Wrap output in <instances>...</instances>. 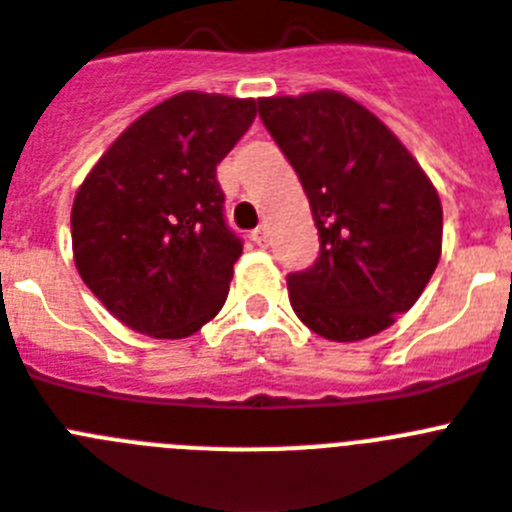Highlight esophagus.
I'll use <instances>...</instances> for the list:
<instances>
[{
    "label": "esophagus",
    "instance_id": "esophagus-1",
    "mask_svg": "<svg viewBox=\"0 0 512 512\" xmlns=\"http://www.w3.org/2000/svg\"><path fill=\"white\" fill-rule=\"evenodd\" d=\"M252 242L265 247V244H268V229H265V226H257V229L252 231Z\"/></svg>",
    "mask_w": 512,
    "mask_h": 512
}]
</instances>
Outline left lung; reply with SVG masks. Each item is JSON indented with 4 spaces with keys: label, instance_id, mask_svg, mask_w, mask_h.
<instances>
[{
    "label": "left lung",
    "instance_id": "1",
    "mask_svg": "<svg viewBox=\"0 0 512 512\" xmlns=\"http://www.w3.org/2000/svg\"><path fill=\"white\" fill-rule=\"evenodd\" d=\"M257 111L320 234L315 265L286 278L296 317L341 343L390 328L440 263L437 190L401 140L343 93L260 98Z\"/></svg>",
    "mask_w": 512,
    "mask_h": 512
}]
</instances>
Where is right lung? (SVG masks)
Listing matches in <instances>:
<instances>
[{
    "label": "right lung",
    "mask_w": 512,
    "mask_h": 512,
    "mask_svg": "<svg viewBox=\"0 0 512 512\" xmlns=\"http://www.w3.org/2000/svg\"><path fill=\"white\" fill-rule=\"evenodd\" d=\"M255 114V98H166L80 184L70 218L77 273L127 328L187 338L226 302L242 239L223 216L216 166Z\"/></svg>",
    "instance_id": "add662e5"
}]
</instances>
